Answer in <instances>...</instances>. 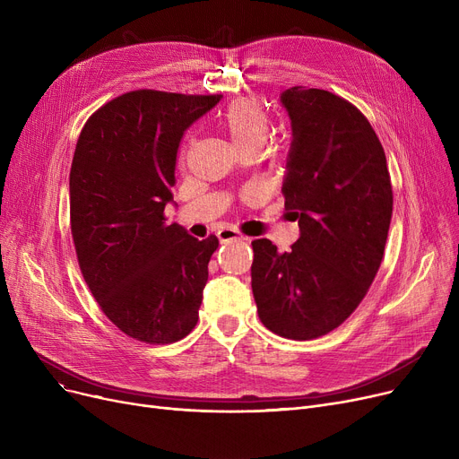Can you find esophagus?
<instances>
[{"mask_svg":"<svg viewBox=\"0 0 459 459\" xmlns=\"http://www.w3.org/2000/svg\"><path fill=\"white\" fill-rule=\"evenodd\" d=\"M217 238H220L221 244H229V242H244L247 239L244 234H239L236 229H221L217 232Z\"/></svg>","mask_w":459,"mask_h":459,"instance_id":"1","label":"esophagus"}]
</instances>
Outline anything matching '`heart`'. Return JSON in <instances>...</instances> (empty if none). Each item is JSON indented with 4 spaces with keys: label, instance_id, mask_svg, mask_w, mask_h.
<instances>
[{
    "label": "heart",
    "instance_id": "obj_1",
    "mask_svg": "<svg viewBox=\"0 0 459 459\" xmlns=\"http://www.w3.org/2000/svg\"><path fill=\"white\" fill-rule=\"evenodd\" d=\"M220 126L229 135L238 154L258 152L272 132L268 109L256 100L238 99L220 115Z\"/></svg>",
    "mask_w": 459,
    "mask_h": 459
}]
</instances>
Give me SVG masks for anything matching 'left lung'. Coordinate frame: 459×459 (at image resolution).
<instances>
[{
  "mask_svg": "<svg viewBox=\"0 0 459 459\" xmlns=\"http://www.w3.org/2000/svg\"><path fill=\"white\" fill-rule=\"evenodd\" d=\"M281 102L292 123L282 195L299 239L288 253L266 238L251 242V288L264 325L310 341L367 296L387 242L393 186L381 143L353 104L299 85Z\"/></svg>",
  "mask_w": 459,
  "mask_h": 459,
  "instance_id": "left-lung-1",
  "label": "left lung"
}]
</instances>
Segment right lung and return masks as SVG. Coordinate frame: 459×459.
Segmentation results:
<instances>
[{"instance_id":"add662e5","label":"right lung","mask_w":459,"mask_h":459,"mask_svg":"<svg viewBox=\"0 0 459 459\" xmlns=\"http://www.w3.org/2000/svg\"><path fill=\"white\" fill-rule=\"evenodd\" d=\"M221 94L139 89L96 109L70 167V230L82 275L104 315L147 344L197 325L220 239L167 223L184 132Z\"/></svg>"}]
</instances>
